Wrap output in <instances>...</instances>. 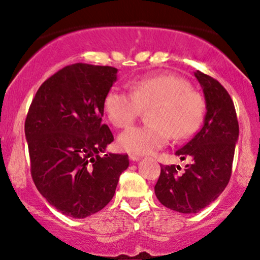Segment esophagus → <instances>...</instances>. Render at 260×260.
<instances>
[{
	"label": "esophagus",
	"instance_id": "34e87169",
	"mask_svg": "<svg viewBox=\"0 0 260 260\" xmlns=\"http://www.w3.org/2000/svg\"><path fill=\"white\" fill-rule=\"evenodd\" d=\"M129 159L132 161H138L140 159V156L138 154H129Z\"/></svg>",
	"mask_w": 260,
	"mask_h": 260
}]
</instances>
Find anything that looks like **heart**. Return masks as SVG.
Instances as JSON below:
<instances>
[{
    "label": "heart",
    "instance_id": "1",
    "mask_svg": "<svg viewBox=\"0 0 260 260\" xmlns=\"http://www.w3.org/2000/svg\"><path fill=\"white\" fill-rule=\"evenodd\" d=\"M127 92L120 88L106 94L105 112L116 128L129 126L143 109H148L145 126L128 128L118 137V147L133 154H150L170 140L192 136L201 124L204 103L187 79L175 74H155L131 83Z\"/></svg>",
    "mask_w": 260,
    "mask_h": 260
}]
</instances>
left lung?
Returning a JSON list of instances; mask_svg holds the SVG:
<instances>
[{
    "instance_id": "1",
    "label": "left lung",
    "mask_w": 260,
    "mask_h": 260,
    "mask_svg": "<svg viewBox=\"0 0 260 260\" xmlns=\"http://www.w3.org/2000/svg\"><path fill=\"white\" fill-rule=\"evenodd\" d=\"M205 98L207 113L203 126L187 144L176 151L189 159L183 172L180 166L161 165L155 196L171 210L194 214L208 207L228 186L232 172L238 121L234 101L216 79L199 71L194 73Z\"/></svg>"
}]
</instances>
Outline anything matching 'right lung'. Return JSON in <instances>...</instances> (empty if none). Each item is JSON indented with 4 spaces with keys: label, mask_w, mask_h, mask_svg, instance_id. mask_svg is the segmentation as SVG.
<instances>
[{
    "label": "right lung",
    "mask_w": 260,
    "mask_h": 260,
    "mask_svg": "<svg viewBox=\"0 0 260 260\" xmlns=\"http://www.w3.org/2000/svg\"><path fill=\"white\" fill-rule=\"evenodd\" d=\"M117 68L74 63L41 84L25 118L32 181L64 215L98 213L115 194L129 165L127 154H105L113 136L103 123L106 94Z\"/></svg>",
    "instance_id": "1"
}]
</instances>
